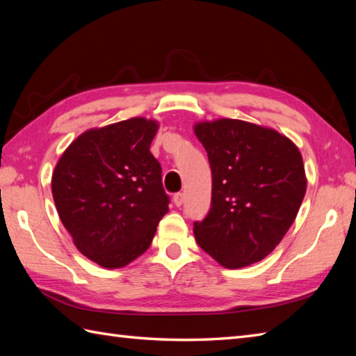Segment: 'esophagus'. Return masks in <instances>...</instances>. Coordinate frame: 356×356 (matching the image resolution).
Wrapping results in <instances>:
<instances>
[{
    "label": "esophagus",
    "mask_w": 356,
    "mask_h": 356,
    "mask_svg": "<svg viewBox=\"0 0 356 356\" xmlns=\"http://www.w3.org/2000/svg\"><path fill=\"white\" fill-rule=\"evenodd\" d=\"M172 202H174V205H176V207H182V205H184V202H185V194H184V193H177V194H174Z\"/></svg>",
    "instance_id": "1"
}]
</instances>
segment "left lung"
<instances>
[{
    "label": "left lung",
    "instance_id": "8db88e82",
    "mask_svg": "<svg viewBox=\"0 0 356 356\" xmlns=\"http://www.w3.org/2000/svg\"><path fill=\"white\" fill-rule=\"evenodd\" d=\"M194 133L213 172L211 208L194 222L195 240L228 269L263 260L283 240L306 194L301 153L272 128L238 119L199 122Z\"/></svg>",
    "mask_w": 356,
    "mask_h": 356
}]
</instances>
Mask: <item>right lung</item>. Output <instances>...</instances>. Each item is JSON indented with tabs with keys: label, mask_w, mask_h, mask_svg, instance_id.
Instances as JSON below:
<instances>
[{
	"label": "right lung",
	"mask_w": 356,
	"mask_h": 356,
	"mask_svg": "<svg viewBox=\"0 0 356 356\" xmlns=\"http://www.w3.org/2000/svg\"><path fill=\"white\" fill-rule=\"evenodd\" d=\"M159 124L131 118L74 139L51 176L53 200L73 243L102 268H124L147 251L170 197L149 153Z\"/></svg>",
	"instance_id": "obj_1"
}]
</instances>
